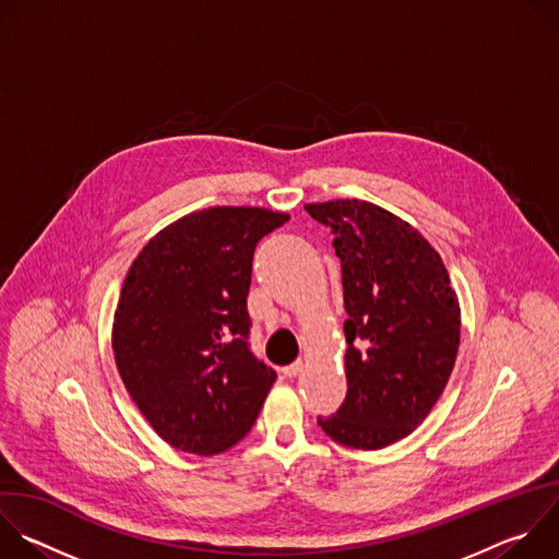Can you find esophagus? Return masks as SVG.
Segmentation results:
<instances>
[{"instance_id":"obj_1","label":"esophagus","mask_w":559,"mask_h":559,"mask_svg":"<svg viewBox=\"0 0 559 559\" xmlns=\"http://www.w3.org/2000/svg\"><path fill=\"white\" fill-rule=\"evenodd\" d=\"M300 371H302V362H300V360H296V362L283 367V376H287V378H294V376H298Z\"/></svg>"}]
</instances>
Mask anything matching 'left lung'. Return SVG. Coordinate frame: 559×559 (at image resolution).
I'll use <instances>...</instances> for the list:
<instances>
[{
	"instance_id": "left-lung-1",
	"label": "left lung",
	"mask_w": 559,
	"mask_h": 559,
	"mask_svg": "<svg viewBox=\"0 0 559 559\" xmlns=\"http://www.w3.org/2000/svg\"><path fill=\"white\" fill-rule=\"evenodd\" d=\"M305 210L336 236L347 311V395L318 427L345 447H389L429 416L449 382L457 294L440 254L401 216L358 199Z\"/></svg>"
}]
</instances>
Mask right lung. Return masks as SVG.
Returning <instances> with one entry per match:
<instances>
[{"mask_svg": "<svg viewBox=\"0 0 559 559\" xmlns=\"http://www.w3.org/2000/svg\"><path fill=\"white\" fill-rule=\"evenodd\" d=\"M265 207H207L154 234L132 261L112 323L119 376L175 449L216 455L243 440L276 380L250 352L248 292Z\"/></svg>", "mask_w": 559, "mask_h": 559, "instance_id": "1", "label": "right lung"}]
</instances>
